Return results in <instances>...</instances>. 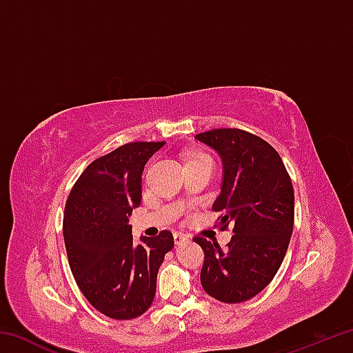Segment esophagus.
Listing matches in <instances>:
<instances>
[{"instance_id":"obj_1","label":"esophagus","mask_w":353,"mask_h":353,"mask_svg":"<svg viewBox=\"0 0 353 353\" xmlns=\"http://www.w3.org/2000/svg\"><path fill=\"white\" fill-rule=\"evenodd\" d=\"M183 241H187V236L182 235V234H179V232H176V234H174V243L176 244H181Z\"/></svg>"}]
</instances>
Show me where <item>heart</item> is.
I'll list each match as a JSON object with an SVG mask.
<instances>
[{
    "mask_svg": "<svg viewBox=\"0 0 353 353\" xmlns=\"http://www.w3.org/2000/svg\"><path fill=\"white\" fill-rule=\"evenodd\" d=\"M199 160H210V157H208V154L202 152V151H194V152H190L188 154L187 163H190V162H199Z\"/></svg>",
    "mask_w": 353,
    "mask_h": 353,
    "instance_id": "1",
    "label": "heart"
}]
</instances>
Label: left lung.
Segmentation results:
<instances>
[{
    "label": "left lung",
    "mask_w": 353,
    "mask_h": 353,
    "mask_svg": "<svg viewBox=\"0 0 353 353\" xmlns=\"http://www.w3.org/2000/svg\"><path fill=\"white\" fill-rule=\"evenodd\" d=\"M196 139L223 159V187L212 208L223 229L235 224L225 248L194 236L204 250L201 283L216 301L240 303L265 290L282 265L294 225V190L279 152L260 137L224 128Z\"/></svg>",
    "instance_id": "1"
}]
</instances>
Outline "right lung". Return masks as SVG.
Masks as SVG:
<instances>
[{
  "label": "right lung",
  "mask_w": 353,
  "mask_h": 353,
  "mask_svg": "<svg viewBox=\"0 0 353 353\" xmlns=\"http://www.w3.org/2000/svg\"><path fill=\"white\" fill-rule=\"evenodd\" d=\"M165 141H134L87 166L65 204L63 240L83 297L112 319L139 318L151 307L157 272L174 246L168 230L134 243L129 216L141 202L145 165Z\"/></svg>",
  "instance_id": "obj_1"
}]
</instances>
